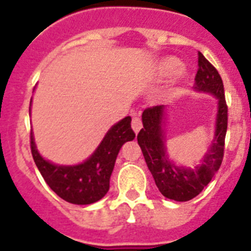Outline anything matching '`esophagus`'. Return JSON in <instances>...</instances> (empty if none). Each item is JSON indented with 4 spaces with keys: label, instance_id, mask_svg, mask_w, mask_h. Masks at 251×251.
<instances>
[{
    "label": "esophagus",
    "instance_id": "34e87169",
    "mask_svg": "<svg viewBox=\"0 0 251 251\" xmlns=\"http://www.w3.org/2000/svg\"><path fill=\"white\" fill-rule=\"evenodd\" d=\"M132 128H133V130L136 132V134L139 132V130H141L142 122L138 117H133L132 118Z\"/></svg>",
    "mask_w": 251,
    "mask_h": 251
}]
</instances>
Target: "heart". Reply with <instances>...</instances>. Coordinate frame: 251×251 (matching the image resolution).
Masks as SVG:
<instances>
[{
	"instance_id": "b5f03b06",
	"label": "heart",
	"mask_w": 251,
	"mask_h": 251,
	"mask_svg": "<svg viewBox=\"0 0 251 251\" xmlns=\"http://www.w3.org/2000/svg\"><path fill=\"white\" fill-rule=\"evenodd\" d=\"M177 60L176 59H172V57H170V59H165L163 61H161V64H159L158 66V72L161 75H167L170 74L171 72H174L175 69L177 68Z\"/></svg>"
}]
</instances>
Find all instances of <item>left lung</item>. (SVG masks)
Wrapping results in <instances>:
<instances>
[{
    "label": "left lung",
    "instance_id": "obj_1",
    "mask_svg": "<svg viewBox=\"0 0 251 251\" xmlns=\"http://www.w3.org/2000/svg\"><path fill=\"white\" fill-rule=\"evenodd\" d=\"M195 89L212 93L219 99L215 139L203 157L202 165L195 170L176 167L167 158L165 133L162 129L165 105H154L145 109L142 114L143 128L137 139L145 156L154 182L161 194L175 201H188L200 194L210 183L221 166L227 130V104L220 74L201 52H199V69L195 76Z\"/></svg>",
    "mask_w": 251,
    "mask_h": 251
}]
</instances>
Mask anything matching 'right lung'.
<instances>
[{
	"label": "right lung",
	"instance_id": "right-lung-1",
	"mask_svg": "<svg viewBox=\"0 0 251 251\" xmlns=\"http://www.w3.org/2000/svg\"><path fill=\"white\" fill-rule=\"evenodd\" d=\"M134 137L130 117H126L108 130L92 157L76 166H56L44 159L37 152L32 132L30 147L40 174L57 196L75 205H89L105 196L119 150Z\"/></svg>",
	"mask_w": 251,
	"mask_h": 251
}]
</instances>
